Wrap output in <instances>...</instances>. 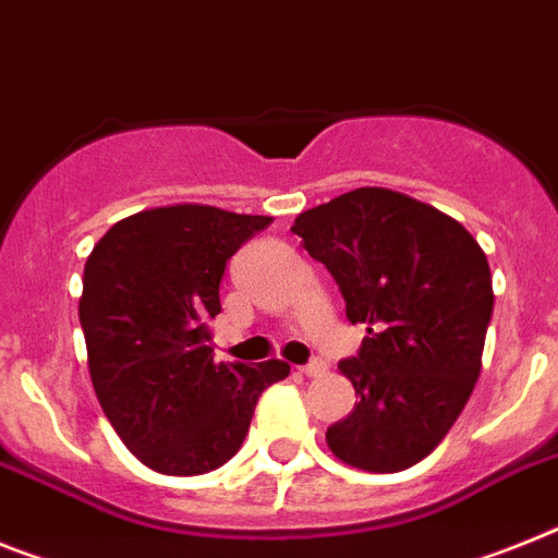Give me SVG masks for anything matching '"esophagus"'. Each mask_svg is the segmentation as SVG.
Listing matches in <instances>:
<instances>
[{"label": "esophagus", "mask_w": 558, "mask_h": 558, "mask_svg": "<svg viewBox=\"0 0 558 558\" xmlns=\"http://www.w3.org/2000/svg\"><path fill=\"white\" fill-rule=\"evenodd\" d=\"M299 373L302 375H307V378H318V375H325L327 373V364L325 361H311V364H304V366H299Z\"/></svg>", "instance_id": "34e87169"}]
</instances>
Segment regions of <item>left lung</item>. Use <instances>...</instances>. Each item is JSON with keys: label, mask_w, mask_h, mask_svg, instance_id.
Returning a JSON list of instances; mask_svg holds the SVG:
<instances>
[{"label": "left lung", "mask_w": 558, "mask_h": 558, "mask_svg": "<svg viewBox=\"0 0 558 558\" xmlns=\"http://www.w3.org/2000/svg\"><path fill=\"white\" fill-rule=\"evenodd\" d=\"M290 231L332 274L347 318L366 325L359 355L338 364L359 401L327 446L373 474L421 463L480 378L494 313L483 247L449 214L378 185L302 211Z\"/></svg>", "instance_id": "obj_1"}]
</instances>
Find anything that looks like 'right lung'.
Here are the masks:
<instances>
[{
	"instance_id": "right-lung-1",
	"label": "right lung",
	"mask_w": 558,
	"mask_h": 558,
	"mask_svg": "<svg viewBox=\"0 0 558 558\" xmlns=\"http://www.w3.org/2000/svg\"><path fill=\"white\" fill-rule=\"evenodd\" d=\"M274 217L180 203L116 222L84 265L78 302L87 364L123 446L171 477L228 463L259 395L290 375L279 359L214 361L226 262Z\"/></svg>"
}]
</instances>
